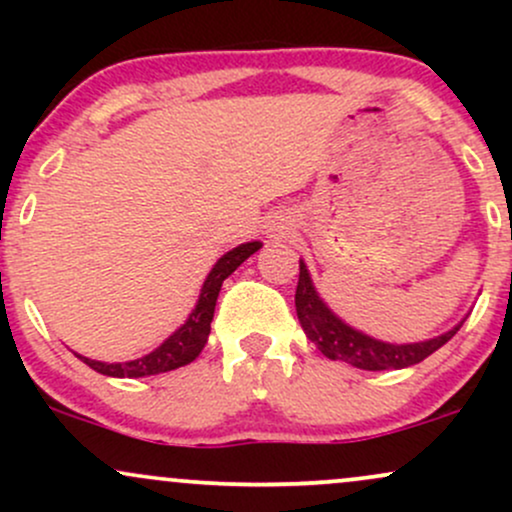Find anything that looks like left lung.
I'll list each match as a JSON object with an SVG mask.
<instances>
[{
    "label": "left lung",
    "mask_w": 512,
    "mask_h": 512,
    "mask_svg": "<svg viewBox=\"0 0 512 512\" xmlns=\"http://www.w3.org/2000/svg\"><path fill=\"white\" fill-rule=\"evenodd\" d=\"M296 313L298 320H301L303 332L308 334L310 342H313L322 354L332 358V361H344L349 363V366L361 370H397L414 366V363H421L424 358L431 356L433 351H438L443 344H448L462 327L460 322V325L452 327L450 332L440 334L436 339H428V342H378V339L368 337V334L351 330L349 325H344V322L320 301L303 262L301 272H298L296 286Z\"/></svg>",
    "instance_id": "8db88e82"
}]
</instances>
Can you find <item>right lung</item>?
Instances as JSON below:
<instances>
[{"label": "right lung", "mask_w": 512, "mask_h": 512, "mask_svg": "<svg viewBox=\"0 0 512 512\" xmlns=\"http://www.w3.org/2000/svg\"><path fill=\"white\" fill-rule=\"evenodd\" d=\"M260 248L262 243H245V245H238V248H233L231 252H226V255H223L221 260L214 264V269L209 272L207 281H204L202 286V293H199L197 308L192 310L190 317H187L185 325H182L175 334H170L166 342L158 346L156 351L137 358V361H127V363H101V361H91V358L86 356H79V358L86 363V366H91L93 370H98V373L103 375H110V378H144V375L168 373V370L182 368L187 366V363H192L199 356V351L204 349V344H207L221 284Z\"/></svg>", "instance_id": "add662e5"}]
</instances>
